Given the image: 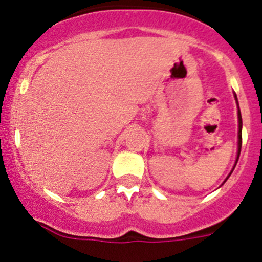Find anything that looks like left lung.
Masks as SVG:
<instances>
[{"instance_id":"left-lung-1","label":"left lung","mask_w":262,"mask_h":262,"mask_svg":"<svg viewBox=\"0 0 262 262\" xmlns=\"http://www.w3.org/2000/svg\"><path fill=\"white\" fill-rule=\"evenodd\" d=\"M234 98H235V102H236V106H237V127H239V130H237V152H236V160H235V164H234L233 169H231V171L229 172V175L227 176V179L224 180V182L227 181L228 179H229V176L231 175V172H233V170L235 169L236 166V162L237 160H239V156H240V150H242V128H243V121H242V113H240V108H239V103H237V97L235 95V92H234ZM224 182L222 183V185H224Z\"/></svg>"}]
</instances>
